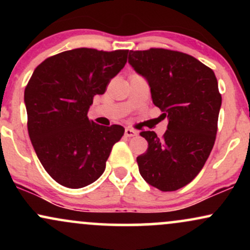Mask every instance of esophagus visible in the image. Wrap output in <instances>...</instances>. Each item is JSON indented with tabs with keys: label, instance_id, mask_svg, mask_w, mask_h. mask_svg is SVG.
<instances>
[{
	"label": "esophagus",
	"instance_id": "34e87169",
	"mask_svg": "<svg viewBox=\"0 0 250 250\" xmlns=\"http://www.w3.org/2000/svg\"><path fill=\"white\" fill-rule=\"evenodd\" d=\"M125 135L127 137H134L137 135V131L135 130V129H131V128H125Z\"/></svg>",
	"mask_w": 250,
	"mask_h": 250
}]
</instances>
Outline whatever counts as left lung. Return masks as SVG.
I'll use <instances>...</instances> for the list:
<instances>
[{
    "label": "left lung",
    "mask_w": 250,
    "mask_h": 250,
    "mask_svg": "<svg viewBox=\"0 0 250 250\" xmlns=\"http://www.w3.org/2000/svg\"><path fill=\"white\" fill-rule=\"evenodd\" d=\"M128 62L147 80L151 99L168 119L162 139L140 133L148 142L136 161L141 176L162 191L191 182L214 147L222 103L214 71L180 51L151 48L129 51Z\"/></svg>",
    "instance_id": "8db88e82"
}]
</instances>
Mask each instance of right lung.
Wrapping results in <instances>:
<instances>
[{"label": "right lung", "instance_id": "1", "mask_svg": "<svg viewBox=\"0 0 250 250\" xmlns=\"http://www.w3.org/2000/svg\"><path fill=\"white\" fill-rule=\"evenodd\" d=\"M128 50L90 48L67 50L44 60L24 90L28 133L43 168L60 185L82 188L105 169L111 148L125 134L122 125L89 121L95 95L127 62Z\"/></svg>", "mask_w": 250, "mask_h": 250}]
</instances>
